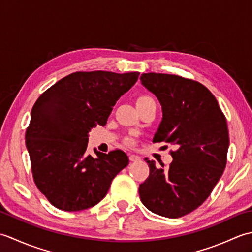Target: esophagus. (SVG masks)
Returning <instances> with one entry per match:
<instances>
[{"mask_svg":"<svg viewBox=\"0 0 252 252\" xmlns=\"http://www.w3.org/2000/svg\"><path fill=\"white\" fill-rule=\"evenodd\" d=\"M130 160L132 162H137V161H140L141 158L136 156V155H130Z\"/></svg>","mask_w":252,"mask_h":252,"instance_id":"1","label":"esophagus"}]
</instances>
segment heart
I'll return each instance as SVG.
<instances>
[{
	"label": "heart",
	"mask_w": 252,
	"mask_h": 252,
	"mask_svg": "<svg viewBox=\"0 0 252 252\" xmlns=\"http://www.w3.org/2000/svg\"><path fill=\"white\" fill-rule=\"evenodd\" d=\"M151 99H153V98L151 97V96H148V95H141V96H138V98H137V100H136V105L146 103V101L151 100ZM126 144H129V145H132V144L134 143V141H133L132 137H127L126 140Z\"/></svg>",
	"instance_id": "b5f03b06"
}]
</instances>
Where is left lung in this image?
<instances>
[{"label": "left lung", "mask_w": 252, "mask_h": 252, "mask_svg": "<svg viewBox=\"0 0 252 252\" xmlns=\"http://www.w3.org/2000/svg\"><path fill=\"white\" fill-rule=\"evenodd\" d=\"M142 84L157 96L162 121L153 142L174 145L164 169L145 158L149 175L140 185L143 205L165 218L189 215L210 196L226 167V118L205 85L175 74L143 73Z\"/></svg>", "instance_id": "left-lung-1"}]
</instances>
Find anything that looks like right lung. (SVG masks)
<instances>
[{
    "label": "right lung",
    "mask_w": 252,
    "mask_h": 252,
    "mask_svg": "<svg viewBox=\"0 0 252 252\" xmlns=\"http://www.w3.org/2000/svg\"><path fill=\"white\" fill-rule=\"evenodd\" d=\"M140 73L77 71L53 84L32 107L26 130L33 181L53 206L80 211L103 199L129 164L125 152L87 154L89 132L105 126L112 107Z\"/></svg>",
    "instance_id": "obj_1"
}]
</instances>
